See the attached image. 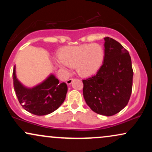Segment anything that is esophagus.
Returning <instances> with one entry per match:
<instances>
[{
	"instance_id": "esophagus-1",
	"label": "esophagus",
	"mask_w": 152,
	"mask_h": 152,
	"mask_svg": "<svg viewBox=\"0 0 152 152\" xmlns=\"http://www.w3.org/2000/svg\"><path fill=\"white\" fill-rule=\"evenodd\" d=\"M74 78H69V79H68L67 81H66V83H67L68 85H70L72 83V82L74 81Z\"/></svg>"
}]
</instances>
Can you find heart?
<instances>
[{
    "label": "heart",
    "instance_id": "1",
    "mask_svg": "<svg viewBox=\"0 0 152 152\" xmlns=\"http://www.w3.org/2000/svg\"><path fill=\"white\" fill-rule=\"evenodd\" d=\"M104 56V48L98 43L68 46L63 48L59 53L61 61L60 67L66 72L69 71L67 67H75L78 75L87 77L95 74L100 69Z\"/></svg>",
    "mask_w": 152,
    "mask_h": 152
}]
</instances>
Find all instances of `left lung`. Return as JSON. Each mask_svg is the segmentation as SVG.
Returning a JSON list of instances; mask_svg holds the SVG:
<instances>
[{"instance_id": "obj_1", "label": "left lung", "mask_w": 152, "mask_h": 152, "mask_svg": "<svg viewBox=\"0 0 152 152\" xmlns=\"http://www.w3.org/2000/svg\"><path fill=\"white\" fill-rule=\"evenodd\" d=\"M104 41V63L95 76L83 80V94L92 111L110 116L128 104L134 73L128 50L113 38Z\"/></svg>"}]
</instances>
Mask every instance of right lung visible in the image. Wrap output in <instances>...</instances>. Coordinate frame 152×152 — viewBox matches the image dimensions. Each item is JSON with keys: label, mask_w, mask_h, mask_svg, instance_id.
I'll use <instances>...</instances> for the list:
<instances>
[{"label": "right lung", "mask_w": 152, "mask_h": 152, "mask_svg": "<svg viewBox=\"0 0 152 152\" xmlns=\"http://www.w3.org/2000/svg\"><path fill=\"white\" fill-rule=\"evenodd\" d=\"M13 86L18 102L31 114L43 116L53 112L64 103L68 88L50 74L41 83L34 87H27L17 78L15 65L13 71Z\"/></svg>", "instance_id": "1"}]
</instances>
